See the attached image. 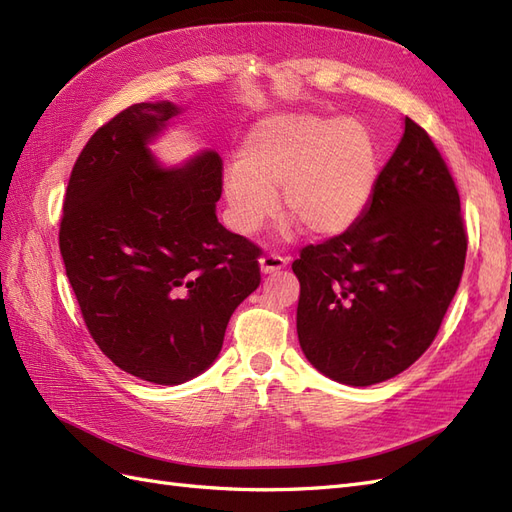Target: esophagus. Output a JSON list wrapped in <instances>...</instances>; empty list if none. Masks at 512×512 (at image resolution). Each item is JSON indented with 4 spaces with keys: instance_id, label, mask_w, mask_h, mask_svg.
<instances>
[{
    "instance_id": "obj_1",
    "label": "esophagus",
    "mask_w": 512,
    "mask_h": 512,
    "mask_svg": "<svg viewBox=\"0 0 512 512\" xmlns=\"http://www.w3.org/2000/svg\"><path fill=\"white\" fill-rule=\"evenodd\" d=\"M285 266H287V261L281 255H266V257L259 259V268L264 274H272V272H277Z\"/></svg>"
}]
</instances>
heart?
<instances>
[{
    "mask_svg": "<svg viewBox=\"0 0 512 512\" xmlns=\"http://www.w3.org/2000/svg\"><path fill=\"white\" fill-rule=\"evenodd\" d=\"M378 149L361 121L287 112L259 121L242 142L222 192L231 227L253 235L277 209L316 238L348 231L368 207Z\"/></svg>",
    "mask_w": 512,
    "mask_h": 512,
    "instance_id": "obj_1",
    "label": "heart"
}]
</instances>
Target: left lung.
<instances>
[{
    "instance_id": "obj_1",
    "label": "left lung",
    "mask_w": 512,
    "mask_h": 512,
    "mask_svg": "<svg viewBox=\"0 0 512 512\" xmlns=\"http://www.w3.org/2000/svg\"><path fill=\"white\" fill-rule=\"evenodd\" d=\"M461 199L426 131L404 134L361 218L300 251L298 342L307 361L352 387L398 376L424 355L461 283Z\"/></svg>"
}]
</instances>
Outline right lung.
<instances>
[{
    "mask_svg": "<svg viewBox=\"0 0 512 512\" xmlns=\"http://www.w3.org/2000/svg\"><path fill=\"white\" fill-rule=\"evenodd\" d=\"M181 112L144 101L99 127L73 166L60 222L90 335L123 372L155 385L203 374L261 281L259 248L216 216L220 155L166 166L151 153Z\"/></svg>",
    "mask_w": 512,
    "mask_h": 512,
    "instance_id": "1",
    "label": "right lung"
}]
</instances>
